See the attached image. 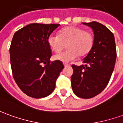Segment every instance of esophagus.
I'll use <instances>...</instances> for the list:
<instances>
[{"instance_id":"1","label":"esophagus","mask_w":123,"mask_h":123,"mask_svg":"<svg viewBox=\"0 0 123 123\" xmlns=\"http://www.w3.org/2000/svg\"><path fill=\"white\" fill-rule=\"evenodd\" d=\"M64 66L65 67H68V66H70V64H67V63H64Z\"/></svg>"}]
</instances>
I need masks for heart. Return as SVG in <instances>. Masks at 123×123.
Masks as SVG:
<instances>
[{
    "mask_svg": "<svg viewBox=\"0 0 123 123\" xmlns=\"http://www.w3.org/2000/svg\"><path fill=\"white\" fill-rule=\"evenodd\" d=\"M48 43L50 49L56 53L62 50L67 44L68 49L55 56V59L68 62L76 59L79 55L88 54L93 46L94 37L91 32L82 28L70 26L61 30L59 35H50Z\"/></svg>",
    "mask_w": 123,
    "mask_h": 123,
    "instance_id": "b5f03b06",
    "label": "heart"
}]
</instances>
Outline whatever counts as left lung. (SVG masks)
Listing matches in <instances>:
<instances>
[{
  "label": "left lung",
  "mask_w": 123,
  "mask_h": 123,
  "mask_svg": "<svg viewBox=\"0 0 123 123\" xmlns=\"http://www.w3.org/2000/svg\"><path fill=\"white\" fill-rule=\"evenodd\" d=\"M94 32V44L80 66L72 65L71 86L74 93L91 98L103 91L109 82L117 58L115 37L108 28L95 21L83 23Z\"/></svg>",
  "instance_id": "left-lung-1"
}]
</instances>
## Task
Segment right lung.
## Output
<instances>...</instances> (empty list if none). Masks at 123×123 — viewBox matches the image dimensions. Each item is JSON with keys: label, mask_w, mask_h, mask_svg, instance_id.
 <instances>
[{"label": "right lung", "mask_w": 123, "mask_h": 123, "mask_svg": "<svg viewBox=\"0 0 123 123\" xmlns=\"http://www.w3.org/2000/svg\"><path fill=\"white\" fill-rule=\"evenodd\" d=\"M59 24L32 23L17 31L10 47L14 79L29 97L41 98L55 90L56 80L64 68L60 61L51 62L48 38Z\"/></svg>", "instance_id": "obj_1"}]
</instances>
